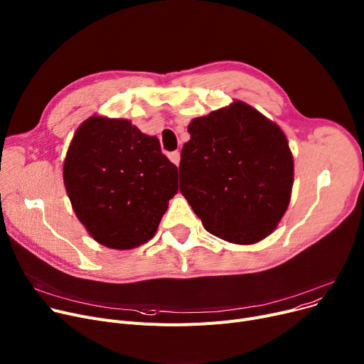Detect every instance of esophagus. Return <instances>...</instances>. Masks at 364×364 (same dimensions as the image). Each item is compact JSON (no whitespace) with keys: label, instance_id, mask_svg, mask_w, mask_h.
<instances>
[{"label":"esophagus","instance_id":"1","mask_svg":"<svg viewBox=\"0 0 364 364\" xmlns=\"http://www.w3.org/2000/svg\"><path fill=\"white\" fill-rule=\"evenodd\" d=\"M168 159H170V161L175 163V164L178 166V164H179V161H181V153H179V151H172V153H168Z\"/></svg>","mask_w":364,"mask_h":364}]
</instances>
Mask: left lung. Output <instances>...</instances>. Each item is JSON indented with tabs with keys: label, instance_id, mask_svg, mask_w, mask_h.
<instances>
[{
	"label": "left lung",
	"instance_id": "8db88e82",
	"mask_svg": "<svg viewBox=\"0 0 364 364\" xmlns=\"http://www.w3.org/2000/svg\"><path fill=\"white\" fill-rule=\"evenodd\" d=\"M179 189L205 230L233 244L259 242L289 204L294 161L285 134L245 102L188 126Z\"/></svg>",
	"mask_w": 364,
	"mask_h": 364
}]
</instances>
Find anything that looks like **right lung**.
Instances as JSON below:
<instances>
[{
	"mask_svg": "<svg viewBox=\"0 0 364 364\" xmlns=\"http://www.w3.org/2000/svg\"><path fill=\"white\" fill-rule=\"evenodd\" d=\"M77 219L109 248H135L154 237L178 192V167L156 136L126 119L94 116L76 131L63 168Z\"/></svg>",
	"mask_w": 364,
	"mask_h": 364,
	"instance_id": "right-lung-1",
	"label": "right lung"
}]
</instances>
